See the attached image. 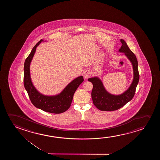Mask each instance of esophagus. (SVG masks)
<instances>
[{
    "label": "esophagus",
    "mask_w": 160,
    "mask_h": 160,
    "mask_svg": "<svg viewBox=\"0 0 160 160\" xmlns=\"http://www.w3.org/2000/svg\"><path fill=\"white\" fill-rule=\"evenodd\" d=\"M92 75V72L91 70H86L83 72V77L85 79H88Z\"/></svg>",
    "instance_id": "esophagus-1"
}]
</instances>
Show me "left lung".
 Wrapping results in <instances>:
<instances>
[{
	"label": "left lung",
	"instance_id": "left-lung-1",
	"mask_svg": "<svg viewBox=\"0 0 160 160\" xmlns=\"http://www.w3.org/2000/svg\"><path fill=\"white\" fill-rule=\"evenodd\" d=\"M122 46L118 52L124 53L125 56L129 59L132 65L133 70V79L131 85L125 92L118 95L112 94L108 92L103 82L97 77L91 78L88 81L93 84L91 96L94 105L102 111L112 112L120 109L131 101L136 92V88L139 80V75L138 69V61L136 55L129 49L125 40L120 39Z\"/></svg>",
	"mask_w": 160,
	"mask_h": 160
}]
</instances>
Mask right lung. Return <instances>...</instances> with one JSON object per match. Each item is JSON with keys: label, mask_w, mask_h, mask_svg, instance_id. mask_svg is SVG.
Listing matches in <instances>:
<instances>
[{"label": "right lung", "mask_w": 160, "mask_h": 160, "mask_svg": "<svg viewBox=\"0 0 160 160\" xmlns=\"http://www.w3.org/2000/svg\"><path fill=\"white\" fill-rule=\"evenodd\" d=\"M41 39L34 46L32 50L24 62V86L28 94L31 102L35 107L44 112L53 114L62 113L69 108L72 102L73 96L79 85L83 81L82 76H80L68 83L59 94L53 96H48L39 92L33 85L31 77L30 65L36 48L41 42Z\"/></svg>", "instance_id": "obj_1"}]
</instances>
